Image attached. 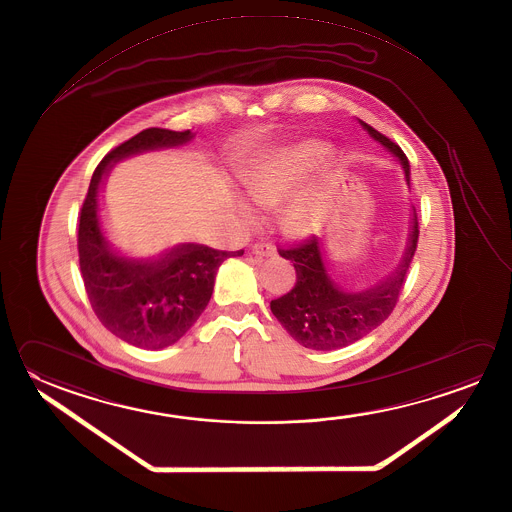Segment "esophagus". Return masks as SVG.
<instances>
[{
	"instance_id": "esophagus-1",
	"label": "esophagus",
	"mask_w": 512,
	"mask_h": 512,
	"mask_svg": "<svg viewBox=\"0 0 512 512\" xmlns=\"http://www.w3.org/2000/svg\"><path fill=\"white\" fill-rule=\"evenodd\" d=\"M252 252L258 256H265V258H272L276 256V247L269 242H258L252 245Z\"/></svg>"
}]
</instances>
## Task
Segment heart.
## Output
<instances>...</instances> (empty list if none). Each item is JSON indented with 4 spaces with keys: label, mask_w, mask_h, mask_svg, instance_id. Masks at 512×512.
Returning a JSON list of instances; mask_svg holds the SVG:
<instances>
[{
    "label": "heart",
    "mask_w": 512,
    "mask_h": 512,
    "mask_svg": "<svg viewBox=\"0 0 512 512\" xmlns=\"http://www.w3.org/2000/svg\"><path fill=\"white\" fill-rule=\"evenodd\" d=\"M328 153L321 142H303L298 146L281 151L274 157L260 162L245 177L243 184L256 204H278L294 191V187L305 178L308 171L316 166ZM243 216L252 218L254 211L247 204L240 205ZM316 213L308 202H296L285 214V227L296 234H310L316 231Z\"/></svg>",
    "instance_id": "obj_1"
}]
</instances>
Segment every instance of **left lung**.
I'll list each match as a JSON object with an SVG mask.
<instances>
[{
	"mask_svg": "<svg viewBox=\"0 0 512 512\" xmlns=\"http://www.w3.org/2000/svg\"><path fill=\"white\" fill-rule=\"evenodd\" d=\"M359 122L373 139L399 158L409 184V162L404 151L370 124ZM417 242L419 222L413 211L408 249L399 267L386 281L364 292H346L335 285L323 260V242L317 236H310L289 249H279V256L294 263L296 283L285 296L270 301V310L305 348L326 352L355 343L390 317L404 289Z\"/></svg>",
	"mask_w": 512,
	"mask_h": 512,
	"instance_id": "obj_1",
	"label": "left lung"
}]
</instances>
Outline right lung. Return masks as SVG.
Listing matches in <instances>:
<instances>
[{"mask_svg":"<svg viewBox=\"0 0 512 512\" xmlns=\"http://www.w3.org/2000/svg\"><path fill=\"white\" fill-rule=\"evenodd\" d=\"M191 131L148 128L122 142L93 171L79 216V265L95 316L122 341L158 350L177 343L204 312L223 260L243 251L182 243L158 260H133L113 251L99 222V189L112 164L148 149L173 148Z\"/></svg>","mask_w":512,"mask_h":512,"instance_id":"add662e5","label":"right lung"}]
</instances>
